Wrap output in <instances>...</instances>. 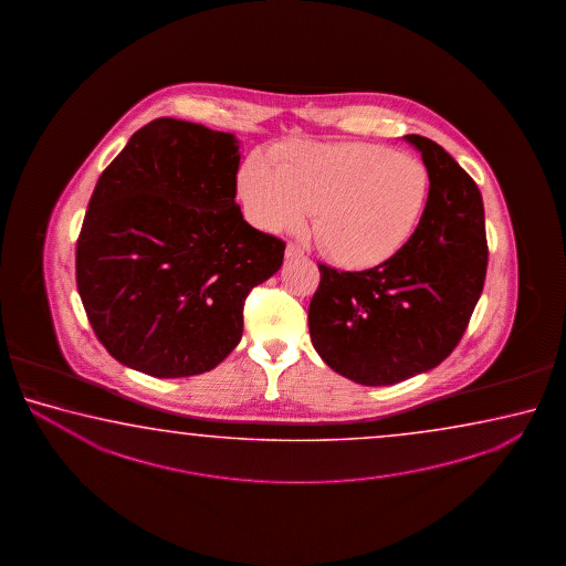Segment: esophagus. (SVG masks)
Segmentation results:
<instances>
[{"instance_id":"obj_1","label":"esophagus","mask_w":566,"mask_h":566,"mask_svg":"<svg viewBox=\"0 0 566 566\" xmlns=\"http://www.w3.org/2000/svg\"><path fill=\"white\" fill-rule=\"evenodd\" d=\"M285 255H287V259H298L305 255V251L301 250V248L295 245V243H289L287 250H285Z\"/></svg>"}]
</instances>
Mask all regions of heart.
I'll use <instances>...</instances> for the list:
<instances>
[{
    "label": "heart",
    "mask_w": 566,
    "mask_h": 566,
    "mask_svg": "<svg viewBox=\"0 0 566 566\" xmlns=\"http://www.w3.org/2000/svg\"><path fill=\"white\" fill-rule=\"evenodd\" d=\"M251 160L240 196L251 221L289 230L313 213V233L326 258L343 268H373L392 258L422 220L430 174L412 154L382 144L293 143Z\"/></svg>",
    "instance_id": "obj_1"
}]
</instances>
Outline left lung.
Segmentation results:
<instances>
[{
	"mask_svg": "<svg viewBox=\"0 0 566 566\" xmlns=\"http://www.w3.org/2000/svg\"><path fill=\"white\" fill-rule=\"evenodd\" d=\"M430 174L422 220L392 258L365 271L318 263L308 305L318 356L365 386H390L443 363L460 345L488 271L480 188L450 154L408 135Z\"/></svg>",
	"mask_w": 566,
	"mask_h": 566,
	"instance_id": "left-lung-1",
	"label": "left lung"
}]
</instances>
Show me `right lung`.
Listing matches in <instances>:
<instances>
[{"label":"right lung","mask_w":566,"mask_h":566,"mask_svg":"<svg viewBox=\"0 0 566 566\" xmlns=\"http://www.w3.org/2000/svg\"><path fill=\"white\" fill-rule=\"evenodd\" d=\"M228 133L174 118L136 130L96 182L78 233L77 289L113 358L156 378L208 373L238 346L243 305L285 241L235 203Z\"/></svg>","instance_id":"obj_1"}]
</instances>
